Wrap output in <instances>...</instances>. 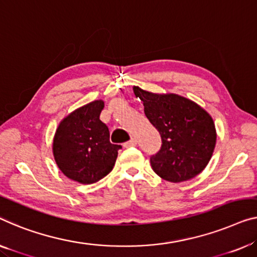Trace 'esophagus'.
I'll use <instances>...</instances> for the list:
<instances>
[{"label":"esophagus","mask_w":257,"mask_h":257,"mask_svg":"<svg viewBox=\"0 0 257 257\" xmlns=\"http://www.w3.org/2000/svg\"><path fill=\"white\" fill-rule=\"evenodd\" d=\"M136 144H137V141L135 139H132L130 141L125 142V143L123 144V147L124 148H132V147H136Z\"/></svg>","instance_id":"34e87169"}]
</instances>
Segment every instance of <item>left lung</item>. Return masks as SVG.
I'll return each mask as SVG.
<instances>
[{
	"instance_id": "1",
	"label": "left lung",
	"mask_w": 257,
	"mask_h": 257,
	"mask_svg": "<svg viewBox=\"0 0 257 257\" xmlns=\"http://www.w3.org/2000/svg\"><path fill=\"white\" fill-rule=\"evenodd\" d=\"M144 113L162 136V149L150 162L157 175L170 182L196 177L211 159L217 141L214 122L196 102L175 93H153L133 87Z\"/></svg>"
}]
</instances>
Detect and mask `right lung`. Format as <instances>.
Here are the masks:
<instances>
[{
    "label": "right lung",
    "instance_id": "add662e5",
    "mask_svg": "<svg viewBox=\"0 0 257 257\" xmlns=\"http://www.w3.org/2000/svg\"><path fill=\"white\" fill-rule=\"evenodd\" d=\"M105 102L91 101L63 117L53 139V156L70 180L91 185L113 170L121 145L109 141L108 127L99 116Z\"/></svg>",
    "mask_w": 257,
    "mask_h": 257
}]
</instances>
